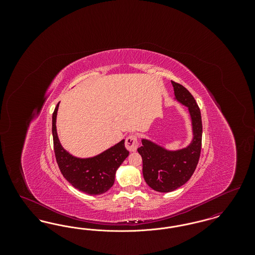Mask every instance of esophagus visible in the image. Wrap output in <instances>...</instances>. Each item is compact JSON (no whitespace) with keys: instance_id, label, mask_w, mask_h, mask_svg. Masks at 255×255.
<instances>
[{"instance_id":"1","label":"esophagus","mask_w":255,"mask_h":255,"mask_svg":"<svg viewBox=\"0 0 255 255\" xmlns=\"http://www.w3.org/2000/svg\"><path fill=\"white\" fill-rule=\"evenodd\" d=\"M125 146L131 152L135 151L138 147V141H137L136 135L135 134H130L125 140Z\"/></svg>"}]
</instances>
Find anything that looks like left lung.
<instances>
[{"label": "left lung", "mask_w": 255, "mask_h": 255, "mask_svg": "<svg viewBox=\"0 0 255 255\" xmlns=\"http://www.w3.org/2000/svg\"><path fill=\"white\" fill-rule=\"evenodd\" d=\"M175 99L189 111L193 139L185 148L169 151L148 139L142 138L137 152L142 158V173L146 183L158 192H171L181 187L193 175L202 147L203 125L201 111L193 96L183 86L171 81Z\"/></svg>", "instance_id": "left-lung-1"}]
</instances>
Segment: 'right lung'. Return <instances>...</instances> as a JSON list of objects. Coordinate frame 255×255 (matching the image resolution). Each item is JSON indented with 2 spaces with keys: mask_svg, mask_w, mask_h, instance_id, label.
I'll return each mask as SVG.
<instances>
[{
  "mask_svg": "<svg viewBox=\"0 0 255 255\" xmlns=\"http://www.w3.org/2000/svg\"><path fill=\"white\" fill-rule=\"evenodd\" d=\"M59 103L52 114V136L54 154L64 178L74 188L90 195L108 191L115 182L116 172L129 156L124 139L93 158H76L61 145L56 131V116Z\"/></svg>",
  "mask_w": 255,
  "mask_h": 255,
  "instance_id": "right-lung-1",
  "label": "right lung"
}]
</instances>
